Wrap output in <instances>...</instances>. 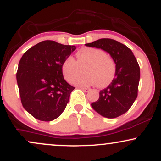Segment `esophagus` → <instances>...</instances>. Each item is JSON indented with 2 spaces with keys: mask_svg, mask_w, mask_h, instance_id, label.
I'll return each mask as SVG.
<instances>
[{
  "mask_svg": "<svg viewBox=\"0 0 161 161\" xmlns=\"http://www.w3.org/2000/svg\"><path fill=\"white\" fill-rule=\"evenodd\" d=\"M80 89H82L85 92H88L90 90V88H80Z\"/></svg>",
  "mask_w": 161,
  "mask_h": 161,
  "instance_id": "1",
  "label": "esophagus"
}]
</instances>
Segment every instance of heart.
Instances as JSON below:
<instances>
[{"instance_id": "1", "label": "heart", "mask_w": 161, "mask_h": 161, "mask_svg": "<svg viewBox=\"0 0 161 161\" xmlns=\"http://www.w3.org/2000/svg\"><path fill=\"white\" fill-rule=\"evenodd\" d=\"M76 60L73 57H66L63 62L61 69L66 81L75 83L83 73H87L77 82L82 86L97 84L100 88L108 86L115 76L116 64L111 57L102 50L94 47H82L75 53Z\"/></svg>"}]
</instances>
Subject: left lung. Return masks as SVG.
I'll return each mask as SVG.
<instances>
[{
    "label": "left lung",
    "instance_id": "8db88e82",
    "mask_svg": "<svg viewBox=\"0 0 161 161\" xmlns=\"http://www.w3.org/2000/svg\"><path fill=\"white\" fill-rule=\"evenodd\" d=\"M86 45L107 51L116 64L115 78L100 92L99 99L92 107L100 115L110 119L123 115L138 96L140 67L137 60L128 47L110 38H101Z\"/></svg>",
    "mask_w": 161,
    "mask_h": 161
}]
</instances>
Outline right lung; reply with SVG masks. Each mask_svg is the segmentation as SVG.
<instances>
[{
	"mask_svg": "<svg viewBox=\"0 0 161 161\" xmlns=\"http://www.w3.org/2000/svg\"><path fill=\"white\" fill-rule=\"evenodd\" d=\"M75 48L54 41H43L20 59L16 80L22 104L38 120H53L65 110L75 88L64 79L61 66Z\"/></svg>",
	"mask_w": 161,
	"mask_h": 161,
	"instance_id": "add662e5",
	"label": "right lung"
}]
</instances>
